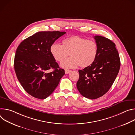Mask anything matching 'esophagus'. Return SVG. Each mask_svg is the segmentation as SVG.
<instances>
[{"label":"esophagus","mask_w":135,"mask_h":135,"mask_svg":"<svg viewBox=\"0 0 135 135\" xmlns=\"http://www.w3.org/2000/svg\"><path fill=\"white\" fill-rule=\"evenodd\" d=\"M71 70H65V72L66 74H68V73H70V72H71Z\"/></svg>","instance_id":"esophagus-1"}]
</instances>
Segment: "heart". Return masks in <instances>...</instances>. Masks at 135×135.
I'll use <instances>...</instances> for the list:
<instances>
[{"label": "heart", "instance_id": "b5f03b06", "mask_svg": "<svg viewBox=\"0 0 135 135\" xmlns=\"http://www.w3.org/2000/svg\"><path fill=\"white\" fill-rule=\"evenodd\" d=\"M62 43V46L55 43L50 47L52 56L58 62H62L69 54L70 55L61 64L62 68L74 69L79 65L85 68L95 62L98 52V44L95 41L74 35L64 39Z\"/></svg>", "mask_w": 135, "mask_h": 135}]
</instances>
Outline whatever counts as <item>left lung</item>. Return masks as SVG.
<instances>
[{"instance_id":"8db88e82","label":"left lung","mask_w":135,"mask_h":135,"mask_svg":"<svg viewBox=\"0 0 135 135\" xmlns=\"http://www.w3.org/2000/svg\"><path fill=\"white\" fill-rule=\"evenodd\" d=\"M98 46L95 62L79 70L77 87L79 93L89 99H95L106 94L114 82L120 68V59L115 44L103 36H94Z\"/></svg>"}]
</instances>
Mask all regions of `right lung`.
Returning <instances> with one entry per match:
<instances>
[{
  "label": "right lung",
  "instance_id": "obj_1",
  "mask_svg": "<svg viewBox=\"0 0 135 135\" xmlns=\"http://www.w3.org/2000/svg\"><path fill=\"white\" fill-rule=\"evenodd\" d=\"M65 32H40L24 40L18 46L14 67L18 79L32 97H49L65 74L50 52V47ZM53 71L50 72V70Z\"/></svg>",
  "mask_w": 135,
  "mask_h": 135
}]
</instances>
